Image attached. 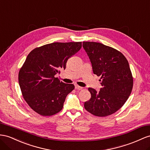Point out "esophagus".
<instances>
[{"label": "esophagus", "mask_w": 150, "mask_h": 150, "mask_svg": "<svg viewBox=\"0 0 150 150\" xmlns=\"http://www.w3.org/2000/svg\"><path fill=\"white\" fill-rule=\"evenodd\" d=\"M75 89H77V90H81V89H83V87H80V86H79L78 85H75Z\"/></svg>", "instance_id": "1"}]
</instances>
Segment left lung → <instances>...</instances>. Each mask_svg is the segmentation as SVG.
<instances>
[{"label": "left lung", "mask_w": 150, "mask_h": 150, "mask_svg": "<svg viewBox=\"0 0 150 150\" xmlns=\"http://www.w3.org/2000/svg\"><path fill=\"white\" fill-rule=\"evenodd\" d=\"M83 47L102 86L99 92L88 89L91 97L84 108L95 116H108L122 108L132 92L133 77L128 61L117 49L98 42H83Z\"/></svg>", "instance_id": "left-lung-1"}]
</instances>
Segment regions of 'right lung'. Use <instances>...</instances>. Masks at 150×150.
I'll list each match as a JSON object with an SVG mask.
<instances>
[{
  "instance_id": "add662e5",
  "label": "right lung",
  "mask_w": 150,
  "mask_h": 150,
  "mask_svg": "<svg viewBox=\"0 0 150 150\" xmlns=\"http://www.w3.org/2000/svg\"><path fill=\"white\" fill-rule=\"evenodd\" d=\"M82 47V42H54L30 52L20 68L18 81L23 96L33 111L42 116H51L63 109L67 96L74 84L55 77L66 68L68 59Z\"/></svg>"
}]
</instances>
